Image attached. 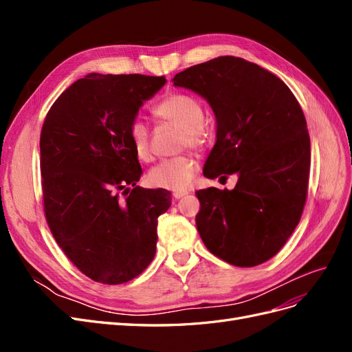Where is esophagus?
I'll return each mask as SVG.
<instances>
[{"label":"esophagus","mask_w":352,"mask_h":352,"mask_svg":"<svg viewBox=\"0 0 352 352\" xmlns=\"http://www.w3.org/2000/svg\"><path fill=\"white\" fill-rule=\"evenodd\" d=\"M185 195H188V190H176V192H173V197H175L176 199L184 198Z\"/></svg>","instance_id":"34e87169"}]
</instances>
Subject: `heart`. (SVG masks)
Wrapping results in <instances>:
<instances>
[{
    "label": "heart",
    "instance_id": "b5f03b06",
    "mask_svg": "<svg viewBox=\"0 0 352 352\" xmlns=\"http://www.w3.org/2000/svg\"><path fill=\"white\" fill-rule=\"evenodd\" d=\"M154 116L184 129V145L199 148L207 140L204 127V109L192 95L182 92H170L154 107ZM129 141L136 157L148 162L151 158L150 129L136 119L129 126ZM198 164L190 155L167 158L154 166L148 173V182L155 188L168 190H186L194 182Z\"/></svg>",
    "mask_w": 352,
    "mask_h": 352
}]
</instances>
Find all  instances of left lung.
Listing matches in <instances>:
<instances>
[{
    "mask_svg": "<svg viewBox=\"0 0 352 352\" xmlns=\"http://www.w3.org/2000/svg\"><path fill=\"white\" fill-rule=\"evenodd\" d=\"M175 87L206 98L217 141L204 176L238 175L232 190H197L195 217L211 254L238 267L270 260L300 223L310 176V135L300 102L273 73L223 56L188 67Z\"/></svg>",
    "mask_w": 352,
    "mask_h": 352,
    "instance_id": "obj_1",
    "label": "left lung"
}]
</instances>
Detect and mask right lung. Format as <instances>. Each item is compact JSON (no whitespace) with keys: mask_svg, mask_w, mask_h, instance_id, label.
<instances>
[{"mask_svg":"<svg viewBox=\"0 0 352 352\" xmlns=\"http://www.w3.org/2000/svg\"><path fill=\"white\" fill-rule=\"evenodd\" d=\"M164 83V76L89 73L60 95L42 126L48 228L66 257L95 282H129L155 255L157 220L172 194L136 186L142 168L127 132Z\"/></svg>","mask_w":352,"mask_h":352,"instance_id":"1","label":"right lung"}]
</instances>
